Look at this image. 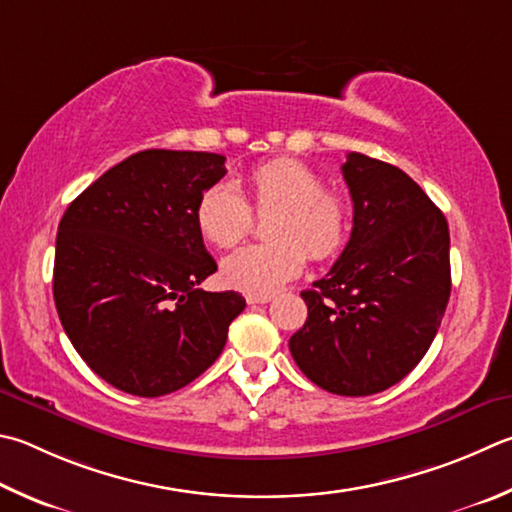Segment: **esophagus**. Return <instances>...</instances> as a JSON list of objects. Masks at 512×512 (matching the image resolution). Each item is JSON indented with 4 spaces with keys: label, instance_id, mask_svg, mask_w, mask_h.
I'll return each mask as SVG.
<instances>
[{
    "label": "esophagus",
    "instance_id": "esophagus-1",
    "mask_svg": "<svg viewBox=\"0 0 512 512\" xmlns=\"http://www.w3.org/2000/svg\"><path fill=\"white\" fill-rule=\"evenodd\" d=\"M271 300H273V295H253V293L246 295L248 304H268Z\"/></svg>",
    "mask_w": 512,
    "mask_h": 512
}]
</instances>
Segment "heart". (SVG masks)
I'll return each mask as SVG.
<instances>
[{
	"instance_id": "heart-1",
	"label": "heart",
	"mask_w": 512,
	"mask_h": 512,
	"mask_svg": "<svg viewBox=\"0 0 512 512\" xmlns=\"http://www.w3.org/2000/svg\"><path fill=\"white\" fill-rule=\"evenodd\" d=\"M250 208L268 215L271 241L239 248L221 264V277L237 291L271 295L302 273L306 253L329 259L349 237V206L340 194L324 190L318 172L300 161L275 159L250 170ZM235 185L219 181L201 194L194 208L197 228L217 248H232L248 235L253 212Z\"/></svg>"
}]
</instances>
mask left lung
<instances>
[{
    "instance_id": "obj_1",
    "label": "left lung",
    "mask_w": 512,
    "mask_h": 512,
    "mask_svg": "<svg viewBox=\"0 0 512 512\" xmlns=\"http://www.w3.org/2000/svg\"><path fill=\"white\" fill-rule=\"evenodd\" d=\"M342 176L353 228L311 291L309 318L288 349L315 385L369 396L421 362L450 300V230L443 212L396 165L347 154Z\"/></svg>"
}]
</instances>
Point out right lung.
<instances>
[{"label":"right lung","instance_id":"obj_1","mask_svg":"<svg viewBox=\"0 0 512 512\" xmlns=\"http://www.w3.org/2000/svg\"><path fill=\"white\" fill-rule=\"evenodd\" d=\"M226 156L145 150L69 203L58 226L53 300L80 358L120 392L156 398L201 376L246 309L197 288L217 271L194 208Z\"/></svg>","mask_w":512,"mask_h":512}]
</instances>
